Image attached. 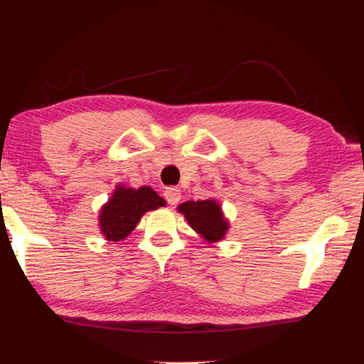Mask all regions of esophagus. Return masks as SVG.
I'll use <instances>...</instances> for the list:
<instances>
[{
    "label": "esophagus",
    "instance_id": "1",
    "mask_svg": "<svg viewBox=\"0 0 364 364\" xmlns=\"http://www.w3.org/2000/svg\"><path fill=\"white\" fill-rule=\"evenodd\" d=\"M164 196H166V200L171 203V205H177V203L181 202V198H182V193H181V191H178L177 187L166 188Z\"/></svg>",
    "mask_w": 364,
    "mask_h": 364
}]
</instances>
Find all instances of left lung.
<instances>
[{"mask_svg":"<svg viewBox=\"0 0 364 364\" xmlns=\"http://www.w3.org/2000/svg\"><path fill=\"white\" fill-rule=\"evenodd\" d=\"M193 230L208 243L220 242L228 230V220L215 200H187L177 207Z\"/></svg>","mask_w":364,"mask_h":364,"instance_id":"obj_1","label":"left lung"}]
</instances>
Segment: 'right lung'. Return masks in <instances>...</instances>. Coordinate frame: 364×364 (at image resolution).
Returning <instances> with one entry per match:
<instances>
[{"label":"right lung","instance_id":"obj_1","mask_svg":"<svg viewBox=\"0 0 364 364\" xmlns=\"http://www.w3.org/2000/svg\"><path fill=\"white\" fill-rule=\"evenodd\" d=\"M166 205V200L151 187L129 188L117 186L99 213V227L106 240L121 242L131 233L149 210Z\"/></svg>","mask_w":364,"mask_h":364}]
</instances>
